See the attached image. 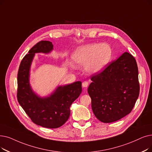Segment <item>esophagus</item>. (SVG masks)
I'll return each instance as SVG.
<instances>
[{
  "mask_svg": "<svg viewBox=\"0 0 152 152\" xmlns=\"http://www.w3.org/2000/svg\"><path fill=\"white\" fill-rule=\"evenodd\" d=\"M89 85V83L88 81H84L82 83V86L84 88H87Z\"/></svg>",
  "mask_w": 152,
  "mask_h": 152,
  "instance_id": "1",
  "label": "esophagus"
}]
</instances>
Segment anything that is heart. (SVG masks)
Wrapping results in <instances>:
<instances>
[{
  "mask_svg": "<svg viewBox=\"0 0 152 152\" xmlns=\"http://www.w3.org/2000/svg\"><path fill=\"white\" fill-rule=\"evenodd\" d=\"M111 50L107 44L92 43L79 47L71 56L72 62L76 66H84L89 74L100 72L110 58Z\"/></svg>",
  "mask_w": 152,
  "mask_h": 152,
  "instance_id": "b5f03b06",
  "label": "heart"
}]
</instances>
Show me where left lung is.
I'll return each instance as SVG.
<instances>
[{
  "instance_id": "1",
  "label": "left lung",
  "mask_w": 152,
  "mask_h": 152,
  "mask_svg": "<svg viewBox=\"0 0 152 152\" xmlns=\"http://www.w3.org/2000/svg\"><path fill=\"white\" fill-rule=\"evenodd\" d=\"M91 80L88 92L98 120L113 122L131 113L140 92L137 64L132 55L125 52Z\"/></svg>"
}]
</instances>
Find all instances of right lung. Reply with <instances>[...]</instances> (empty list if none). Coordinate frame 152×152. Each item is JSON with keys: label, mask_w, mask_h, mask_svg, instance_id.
Here are the masks:
<instances>
[{"label": "right lung", "mask_w": 152, "mask_h": 152, "mask_svg": "<svg viewBox=\"0 0 152 152\" xmlns=\"http://www.w3.org/2000/svg\"><path fill=\"white\" fill-rule=\"evenodd\" d=\"M53 45L49 41H40L34 45L20 64L17 75V100L31 121L43 127L58 128L68 121L70 106L82 91L81 81L59 86L51 96H38L32 91L30 83V68L36 53H48Z\"/></svg>", "instance_id": "1"}]
</instances>
